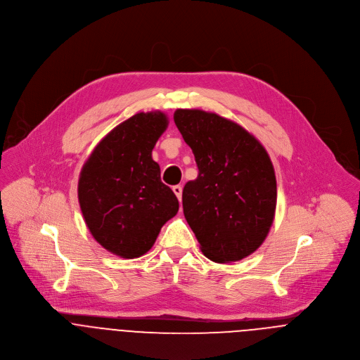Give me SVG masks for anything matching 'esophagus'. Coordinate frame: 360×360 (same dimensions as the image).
Masks as SVG:
<instances>
[{
  "label": "esophagus",
  "instance_id": "esophagus-1",
  "mask_svg": "<svg viewBox=\"0 0 360 360\" xmlns=\"http://www.w3.org/2000/svg\"><path fill=\"white\" fill-rule=\"evenodd\" d=\"M172 191H174V193L176 195V198L181 200V199H182V186H181V185H175V186L172 188Z\"/></svg>",
  "mask_w": 360,
  "mask_h": 360
}]
</instances>
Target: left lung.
<instances>
[{
	"mask_svg": "<svg viewBox=\"0 0 360 360\" xmlns=\"http://www.w3.org/2000/svg\"><path fill=\"white\" fill-rule=\"evenodd\" d=\"M174 122L199 169L182 192L185 219L209 259L241 261L262 245L275 219L272 161L251 133L217 113L176 109Z\"/></svg>",
	"mask_w": 360,
	"mask_h": 360,
	"instance_id": "obj_1",
	"label": "left lung"
}]
</instances>
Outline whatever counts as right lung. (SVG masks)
I'll return each mask as SVG.
<instances>
[{"label":"right lung","mask_w":360,"mask_h":360,"mask_svg":"<svg viewBox=\"0 0 360 360\" xmlns=\"http://www.w3.org/2000/svg\"><path fill=\"white\" fill-rule=\"evenodd\" d=\"M165 113L140 112L110 130L85 161L78 202L92 237L109 252L133 259L155 243L179 209L161 182L151 151L165 131Z\"/></svg>","instance_id":"1"}]
</instances>
